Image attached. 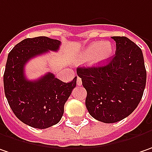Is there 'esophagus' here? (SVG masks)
Here are the masks:
<instances>
[{"label":"esophagus","mask_w":152,"mask_h":152,"mask_svg":"<svg viewBox=\"0 0 152 152\" xmlns=\"http://www.w3.org/2000/svg\"><path fill=\"white\" fill-rule=\"evenodd\" d=\"M76 84L78 86H81L82 85V78H80L79 76H77V78H76Z\"/></svg>","instance_id":"1"}]
</instances>
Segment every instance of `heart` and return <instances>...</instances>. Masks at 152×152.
I'll return each mask as SVG.
<instances>
[{
  "instance_id": "1",
  "label": "heart",
  "mask_w": 152,
  "mask_h": 152,
  "mask_svg": "<svg viewBox=\"0 0 152 152\" xmlns=\"http://www.w3.org/2000/svg\"><path fill=\"white\" fill-rule=\"evenodd\" d=\"M115 48L110 42L98 41L88 45L81 54V60H90L94 66H102L107 64L114 55Z\"/></svg>"
}]
</instances>
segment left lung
I'll return each mask as SVG.
<instances>
[{
  "label": "left lung",
  "mask_w": 152,
  "mask_h": 152,
  "mask_svg": "<svg viewBox=\"0 0 152 152\" xmlns=\"http://www.w3.org/2000/svg\"><path fill=\"white\" fill-rule=\"evenodd\" d=\"M115 56L103 66L77 68L87 91L86 107L96 120L113 123L129 116L140 102L146 83L141 49L125 37H112Z\"/></svg>",
  "instance_id": "left-lung-1"
}]
</instances>
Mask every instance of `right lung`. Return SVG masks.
Wrapping results in <instances>:
<instances>
[{
	"label": "right lung",
	"instance_id": "right-lung-1",
	"mask_svg": "<svg viewBox=\"0 0 152 152\" xmlns=\"http://www.w3.org/2000/svg\"><path fill=\"white\" fill-rule=\"evenodd\" d=\"M61 42L47 37L26 38L8 53L4 72L5 95L17 117L36 129H48L57 124L64 114V106L76 85V76L64 83L53 73H47L36 81L24 75V66L30 59L58 51Z\"/></svg>",
	"mask_w": 152,
	"mask_h": 152
}]
</instances>
